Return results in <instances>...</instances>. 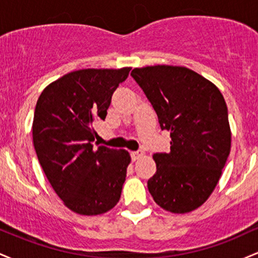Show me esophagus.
<instances>
[{"instance_id": "esophagus-1", "label": "esophagus", "mask_w": 258, "mask_h": 258, "mask_svg": "<svg viewBox=\"0 0 258 258\" xmlns=\"http://www.w3.org/2000/svg\"><path fill=\"white\" fill-rule=\"evenodd\" d=\"M143 152H142V150H137V152H132L131 153V158H132V160L133 161H136V160H138L139 158H141V156H143Z\"/></svg>"}]
</instances>
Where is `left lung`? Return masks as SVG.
Masks as SVG:
<instances>
[{
  "label": "left lung",
  "mask_w": 258,
  "mask_h": 258,
  "mask_svg": "<svg viewBox=\"0 0 258 258\" xmlns=\"http://www.w3.org/2000/svg\"><path fill=\"white\" fill-rule=\"evenodd\" d=\"M131 75L171 137L170 153L153 155L149 193L166 211H193L212 194L230 153L226 100L211 81L185 67L136 68Z\"/></svg>",
  "instance_id": "8db88e82"
}]
</instances>
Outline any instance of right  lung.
Here are the masks:
<instances>
[{
	"label": "right lung",
	"instance_id": "1",
	"mask_svg": "<svg viewBox=\"0 0 258 258\" xmlns=\"http://www.w3.org/2000/svg\"><path fill=\"white\" fill-rule=\"evenodd\" d=\"M130 70H76L49 84L37 99V159L64 205L79 215L105 214L120 200L131 156L125 149L94 148L93 123L105 119L112 93Z\"/></svg>",
	"mask_w": 258,
	"mask_h": 258
}]
</instances>
